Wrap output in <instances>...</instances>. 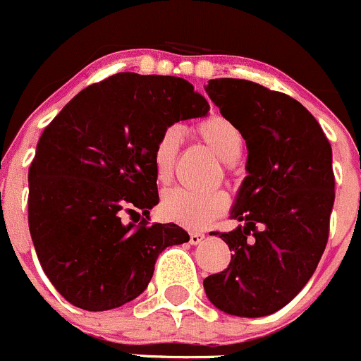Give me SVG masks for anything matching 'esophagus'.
Masks as SVG:
<instances>
[{"mask_svg": "<svg viewBox=\"0 0 361 361\" xmlns=\"http://www.w3.org/2000/svg\"><path fill=\"white\" fill-rule=\"evenodd\" d=\"M203 238H205V235L200 233V231H192V233H189V242H191L192 245H198L202 244Z\"/></svg>", "mask_w": 361, "mask_h": 361, "instance_id": "esophagus-1", "label": "esophagus"}]
</instances>
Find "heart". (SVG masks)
I'll return each instance as SVG.
<instances>
[{
	"label": "heart",
	"mask_w": 361,
	"mask_h": 361,
	"mask_svg": "<svg viewBox=\"0 0 361 361\" xmlns=\"http://www.w3.org/2000/svg\"><path fill=\"white\" fill-rule=\"evenodd\" d=\"M200 140L223 161L235 163L244 151L245 138L240 128L223 116H210L195 126ZM182 142L180 128L170 126L163 131L152 149V165L158 180L172 179L173 166ZM228 209V196L223 191L195 192L188 189H170L161 202L163 216L180 226L202 230Z\"/></svg>",
	"instance_id": "heart-1"
}]
</instances>
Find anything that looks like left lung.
Instances as JSON below:
<instances>
[{"instance_id":"obj_1","label":"left lung","mask_w":361,"mask_h":361,"mask_svg":"<svg viewBox=\"0 0 361 361\" xmlns=\"http://www.w3.org/2000/svg\"><path fill=\"white\" fill-rule=\"evenodd\" d=\"M205 91L247 145L245 179L219 237L231 251L223 272L203 288L223 312H277L312 277L328 240L335 200L331 147L312 114L283 92L240 78H212Z\"/></svg>"}]
</instances>
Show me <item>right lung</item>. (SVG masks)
I'll list each match as a JSON object with an SVG mask.
<instances>
[{
  "label": "right lung",
  "mask_w": 361,
  "mask_h": 361,
  "mask_svg": "<svg viewBox=\"0 0 361 361\" xmlns=\"http://www.w3.org/2000/svg\"><path fill=\"white\" fill-rule=\"evenodd\" d=\"M209 109L184 78L117 73L82 89L45 128L27 176V221L42 269L68 302L98 312L135 300L158 256L189 240L177 224L133 216L149 217L159 202V135Z\"/></svg>",
  "instance_id": "obj_1"
}]
</instances>
